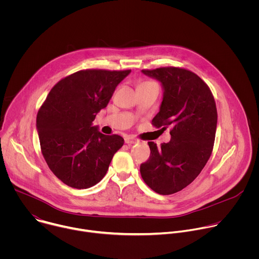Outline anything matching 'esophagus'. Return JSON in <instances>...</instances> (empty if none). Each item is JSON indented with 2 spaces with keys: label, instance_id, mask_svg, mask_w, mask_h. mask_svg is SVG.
Here are the masks:
<instances>
[{
  "label": "esophagus",
  "instance_id": "esophagus-1",
  "mask_svg": "<svg viewBox=\"0 0 259 259\" xmlns=\"http://www.w3.org/2000/svg\"><path fill=\"white\" fill-rule=\"evenodd\" d=\"M137 142H138V140L131 137V136H126L125 137V143H127V144H134V143H137Z\"/></svg>",
  "mask_w": 259,
  "mask_h": 259
}]
</instances>
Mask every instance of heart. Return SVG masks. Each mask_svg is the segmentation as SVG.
<instances>
[{"label": "heart", "instance_id": "b5f03b06", "mask_svg": "<svg viewBox=\"0 0 259 259\" xmlns=\"http://www.w3.org/2000/svg\"><path fill=\"white\" fill-rule=\"evenodd\" d=\"M147 84H155V83L154 82H143L140 85H147Z\"/></svg>", "mask_w": 259, "mask_h": 259}]
</instances>
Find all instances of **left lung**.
<instances>
[{"label":"left lung","instance_id":"obj_1","mask_svg":"<svg viewBox=\"0 0 259 259\" xmlns=\"http://www.w3.org/2000/svg\"><path fill=\"white\" fill-rule=\"evenodd\" d=\"M162 83L160 112L153 119L156 128L171 126V140L160 147L153 141L149 160L140 165L143 181L160 195L187 188L208 162L215 140L217 109L208 85L195 72L175 66L142 69Z\"/></svg>","mask_w":259,"mask_h":259}]
</instances>
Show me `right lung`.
<instances>
[{"label": "right lung", "instance_id": "obj_1", "mask_svg": "<svg viewBox=\"0 0 259 259\" xmlns=\"http://www.w3.org/2000/svg\"><path fill=\"white\" fill-rule=\"evenodd\" d=\"M131 69H82L61 79L36 115L43 157L53 174L73 189H88L106 174L124 144L120 135H104L92 126Z\"/></svg>", "mask_w": 259, "mask_h": 259}]
</instances>
